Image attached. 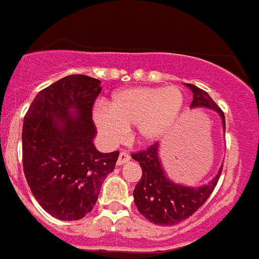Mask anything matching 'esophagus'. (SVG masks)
Wrapping results in <instances>:
<instances>
[{
	"mask_svg": "<svg viewBox=\"0 0 259 259\" xmlns=\"http://www.w3.org/2000/svg\"><path fill=\"white\" fill-rule=\"evenodd\" d=\"M130 159H131L130 153L125 152V151H121V152L119 153V157H117L116 164H117V165H123V164L128 163V161H130Z\"/></svg>",
	"mask_w": 259,
	"mask_h": 259,
	"instance_id": "obj_1",
	"label": "esophagus"
}]
</instances>
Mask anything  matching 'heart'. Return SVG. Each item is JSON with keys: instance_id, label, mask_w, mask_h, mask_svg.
<instances>
[{"instance_id": "1", "label": "heart", "mask_w": 259, "mask_h": 259, "mask_svg": "<svg viewBox=\"0 0 259 259\" xmlns=\"http://www.w3.org/2000/svg\"><path fill=\"white\" fill-rule=\"evenodd\" d=\"M184 107V96L176 86L130 87L112 95L108 111L99 108L94 121L108 142H117L131 128L139 144H152L163 139L176 124Z\"/></svg>"}]
</instances>
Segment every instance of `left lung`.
Returning a JSON list of instances; mask_svg holds the SVG:
<instances>
[{"label":"left lung","instance_id":"8db88e82","mask_svg":"<svg viewBox=\"0 0 259 259\" xmlns=\"http://www.w3.org/2000/svg\"><path fill=\"white\" fill-rule=\"evenodd\" d=\"M185 86L192 90L193 100L191 108L205 107L214 110L220 115L225 131V116L220 107L214 103L209 94L194 84L187 83ZM159 143H155L148 149L132 153V159L139 161L143 176L134 191L135 205L138 210L148 221L156 225L170 226L191 217L194 211L209 198L221 175L222 166L210 183L201 187H187L173 183L166 176L159 157Z\"/></svg>","mask_w":259,"mask_h":259}]
</instances>
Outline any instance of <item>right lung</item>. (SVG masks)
I'll return each instance as SVG.
<instances>
[{"mask_svg":"<svg viewBox=\"0 0 259 259\" xmlns=\"http://www.w3.org/2000/svg\"><path fill=\"white\" fill-rule=\"evenodd\" d=\"M100 80L68 75L44 89L22 127L23 172L31 193L55 219L75 221L93 210L119 152L102 153L93 140V106Z\"/></svg>","mask_w":259,"mask_h":259,"instance_id":"add662e5","label":"right lung"}]
</instances>
